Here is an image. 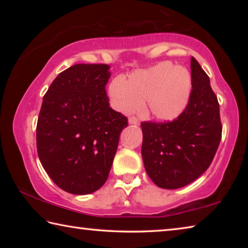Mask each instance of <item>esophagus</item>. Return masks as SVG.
Listing matches in <instances>:
<instances>
[{"label":"esophagus","mask_w":248,"mask_h":248,"mask_svg":"<svg viewBox=\"0 0 248 248\" xmlns=\"http://www.w3.org/2000/svg\"><path fill=\"white\" fill-rule=\"evenodd\" d=\"M129 124H140V120L137 118V117H130L129 118Z\"/></svg>","instance_id":"obj_1"}]
</instances>
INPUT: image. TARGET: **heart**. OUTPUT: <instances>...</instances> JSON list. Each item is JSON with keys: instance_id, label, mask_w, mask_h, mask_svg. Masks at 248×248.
Returning a JSON list of instances; mask_svg holds the SVG:
<instances>
[{"instance_id": "heart-1", "label": "heart", "mask_w": 248, "mask_h": 248, "mask_svg": "<svg viewBox=\"0 0 248 248\" xmlns=\"http://www.w3.org/2000/svg\"><path fill=\"white\" fill-rule=\"evenodd\" d=\"M191 79L183 66L163 62L146 70L136 71L124 81L116 78L109 86L114 106L129 111L146 102V108L154 118L171 120L186 107L189 98Z\"/></svg>"}]
</instances>
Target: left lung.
<instances>
[{"instance_id":"1","label":"left lung","mask_w":248,"mask_h":248,"mask_svg":"<svg viewBox=\"0 0 248 248\" xmlns=\"http://www.w3.org/2000/svg\"><path fill=\"white\" fill-rule=\"evenodd\" d=\"M191 92L173 121L141 124L142 158L149 177L164 189L186 186L211 164L222 137L220 106L207 73L190 60Z\"/></svg>"}]
</instances>
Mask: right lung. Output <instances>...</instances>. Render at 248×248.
<instances>
[{
	"label": "right lung",
	"mask_w": 248,
	"mask_h": 248,
	"mask_svg": "<svg viewBox=\"0 0 248 248\" xmlns=\"http://www.w3.org/2000/svg\"><path fill=\"white\" fill-rule=\"evenodd\" d=\"M108 64H75L53 79L37 123V152L53 183L87 195L106 183L120 133L128 125L109 107Z\"/></svg>",
	"instance_id": "right-lung-1"
}]
</instances>
